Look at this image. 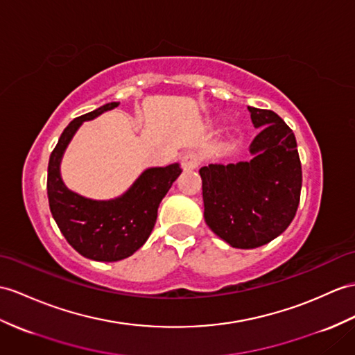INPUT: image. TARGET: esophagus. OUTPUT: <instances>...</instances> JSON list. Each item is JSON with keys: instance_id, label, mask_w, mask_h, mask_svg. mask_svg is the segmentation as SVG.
<instances>
[{"instance_id": "1", "label": "esophagus", "mask_w": 355, "mask_h": 355, "mask_svg": "<svg viewBox=\"0 0 355 355\" xmlns=\"http://www.w3.org/2000/svg\"><path fill=\"white\" fill-rule=\"evenodd\" d=\"M182 167L185 171H191L198 167V162H200V157L196 152H187L182 157Z\"/></svg>"}]
</instances>
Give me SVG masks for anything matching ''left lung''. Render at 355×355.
I'll list each match as a JSON object with an SVG mask.
<instances>
[{
  "instance_id": "8db88e82",
  "label": "left lung",
  "mask_w": 355,
  "mask_h": 355,
  "mask_svg": "<svg viewBox=\"0 0 355 355\" xmlns=\"http://www.w3.org/2000/svg\"><path fill=\"white\" fill-rule=\"evenodd\" d=\"M254 128L250 161L200 168L205 221L230 247L256 248L288 229L301 194V162L292 129L270 110L247 107Z\"/></svg>"
}]
</instances>
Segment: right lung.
<instances>
[{
  "mask_svg": "<svg viewBox=\"0 0 355 355\" xmlns=\"http://www.w3.org/2000/svg\"><path fill=\"white\" fill-rule=\"evenodd\" d=\"M119 103H105L73 119L48 164V200L60 232L78 253L98 262L122 261L144 245L157 221L161 200L182 173L179 162L149 167L123 194L108 200L84 197L66 187L60 167L69 143L84 122L117 108Z\"/></svg>",
  "mask_w": 355,
  "mask_h": 355,
  "instance_id": "right-lung-1",
  "label": "right lung"
}]
</instances>
